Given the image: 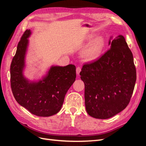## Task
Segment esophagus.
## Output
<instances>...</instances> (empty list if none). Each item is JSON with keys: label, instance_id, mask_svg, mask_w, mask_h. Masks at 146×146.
<instances>
[{"label": "esophagus", "instance_id": "34e87169", "mask_svg": "<svg viewBox=\"0 0 146 146\" xmlns=\"http://www.w3.org/2000/svg\"><path fill=\"white\" fill-rule=\"evenodd\" d=\"M81 71V68L80 67H77V69H76V73L77 75H79V74H80Z\"/></svg>", "mask_w": 146, "mask_h": 146}]
</instances>
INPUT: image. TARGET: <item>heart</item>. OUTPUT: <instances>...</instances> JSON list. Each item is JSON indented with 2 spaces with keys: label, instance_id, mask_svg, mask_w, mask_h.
<instances>
[{
  "label": "heart",
  "instance_id": "heart-1",
  "mask_svg": "<svg viewBox=\"0 0 146 146\" xmlns=\"http://www.w3.org/2000/svg\"><path fill=\"white\" fill-rule=\"evenodd\" d=\"M94 35H90L88 40L93 38ZM105 47V40L102 36H98L91 40L81 52L82 58L86 61H93L101 55Z\"/></svg>",
  "mask_w": 146,
  "mask_h": 146
}]
</instances>
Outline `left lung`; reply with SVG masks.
<instances>
[{
  "mask_svg": "<svg viewBox=\"0 0 146 146\" xmlns=\"http://www.w3.org/2000/svg\"><path fill=\"white\" fill-rule=\"evenodd\" d=\"M109 49L93 63L84 64L80 73L85 84L88 114L106 119L115 116L129 104L136 80L133 54L122 35L108 42Z\"/></svg>",
  "mask_w": 146,
  "mask_h": 146,
  "instance_id": "8db88e82",
  "label": "left lung"
}]
</instances>
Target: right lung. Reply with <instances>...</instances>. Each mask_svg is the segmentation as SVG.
Here are the masks:
<instances>
[{
	"label": "right lung",
	"mask_w": 146,
	"mask_h": 146,
	"mask_svg": "<svg viewBox=\"0 0 146 146\" xmlns=\"http://www.w3.org/2000/svg\"><path fill=\"white\" fill-rule=\"evenodd\" d=\"M32 32L27 30L17 44L10 66L11 87L16 100L31 113L48 117L58 113L64 97L76 78L74 64L52 66L41 79L31 81L24 76L25 56Z\"/></svg>",
	"instance_id": "obj_1"
}]
</instances>
